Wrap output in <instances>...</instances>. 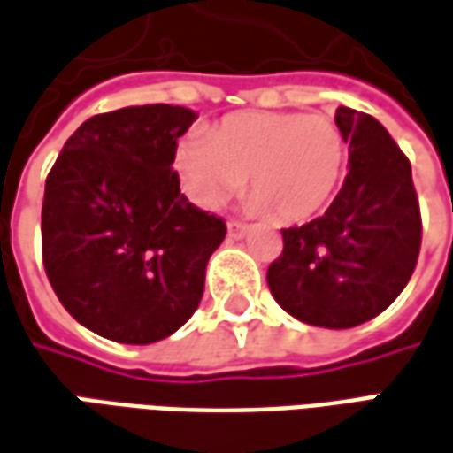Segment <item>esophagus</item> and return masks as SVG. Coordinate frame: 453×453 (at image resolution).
<instances>
[{
    "instance_id": "1",
    "label": "esophagus",
    "mask_w": 453,
    "mask_h": 453,
    "mask_svg": "<svg viewBox=\"0 0 453 453\" xmlns=\"http://www.w3.org/2000/svg\"><path fill=\"white\" fill-rule=\"evenodd\" d=\"M248 230H250V227L245 226V223H238V220H230V223H227V238H245V235H248Z\"/></svg>"
}]
</instances>
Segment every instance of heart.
<instances>
[{
  "instance_id": "1",
  "label": "heart",
  "mask_w": 453,
  "mask_h": 453,
  "mask_svg": "<svg viewBox=\"0 0 453 453\" xmlns=\"http://www.w3.org/2000/svg\"><path fill=\"white\" fill-rule=\"evenodd\" d=\"M347 158V138L327 116L248 111L180 141L173 165L188 201L203 211L220 208L245 183L248 213L303 223L330 205Z\"/></svg>"
}]
</instances>
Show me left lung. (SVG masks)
Here are the masks:
<instances>
[{
  "label": "left lung",
  "mask_w": 453,
  "mask_h": 453,
  "mask_svg": "<svg viewBox=\"0 0 453 453\" xmlns=\"http://www.w3.org/2000/svg\"><path fill=\"white\" fill-rule=\"evenodd\" d=\"M349 173L315 220L282 230V255L267 267L278 304L300 322L349 330L384 312L407 288L421 248L411 165L369 113L340 106Z\"/></svg>",
  "instance_id": "obj_1"
}]
</instances>
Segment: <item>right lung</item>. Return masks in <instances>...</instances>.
Segmentation results:
<instances>
[{
    "mask_svg": "<svg viewBox=\"0 0 453 453\" xmlns=\"http://www.w3.org/2000/svg\"><path fill=\"white\" fill-rule=\"evenodd\" d=\"M196 119L168 104L91 116L46 175V278L66 312L106 340L158 342L201 304L226 220L188 203L173 171Z\"/></svg>",
    "mask_w": 453,
    "mask_h": 453,
    "instance_id": "right-lung-1",
    "label": "right lung"
}]
</instances>
